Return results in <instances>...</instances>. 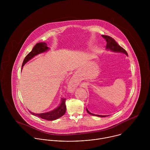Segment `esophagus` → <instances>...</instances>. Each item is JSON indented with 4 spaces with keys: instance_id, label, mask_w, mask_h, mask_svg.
I'll return each mask as SVG.
<instances>
[{
    "instance_id": "obj_1",
    "label": "esophagus",
    "mask_w": 150,
    "mask_h": 150,
    "mask_svg": "<svg viewBox=\"0 0 150 150\" xmlns=\"http://www.w3.org/2000/svg\"><path fill=\"white\" fill-rule=\"evenodd\" d=\"M77 86V83L74 78H71L68 84V89L70 92H73Z\"/></svg>"
}]
</instances>
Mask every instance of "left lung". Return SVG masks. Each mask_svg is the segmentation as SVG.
<instances>
[{
    "label": "left lung",
    "instance_id": "8db88e82",
    "mask_svg": "<svg viewBox=\"0 0 150 150\" xmlns=\"http://www.w3.org/2000/svg\"><path fill=\"white\" fill-rule=\"evenodd\" d=\"M102 36L105 39L106 41L107 42V45H106V49L108 50H110L111 51L113 52H122L124 53L125 54H126L127 55H128V53L127 52L122 48L121 47L120 45L118 44V43H117L115 40L114 39H112L111 37L108 36L107 35H102ZM86 111L91 115H95V116H98L99 117H107L108 115H97V114H92L91 112H90L87 108H86Z\"/></svg>",
    "mask_w": 150,
    "mask_h": 150
}]
</instances>
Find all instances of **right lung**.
<instances>
[{
  "instance_id": "right-lung-1",
  "label": "right lung",
  "mask_w": 150,
  "mask_h": 150,
  "mask_svg": "<svg viewBox=\"0 0 150 150\" xmlns=\"http://www.w3.org/2000/svg\"><path fill=\"white\" fill-rule=\"evenodd\" d=\"M49 47H47V44L44 42H40V43H37L34 47L33 48L32 50L26 56L25 58L22 65V67L24 66L27 62H28L29 60H30L32 58H33L35 56L44 52L47 51L48 50H49ZM65 98H62L61 103L59 106L57 107L55 109L44 113H40V114H36L32 112H29L35 116L39 117L42 119H44L48 121H54L55 120L60 117H61L62 115H64L66 112V105H65Z\"/></svg>"
}]
</instances>
